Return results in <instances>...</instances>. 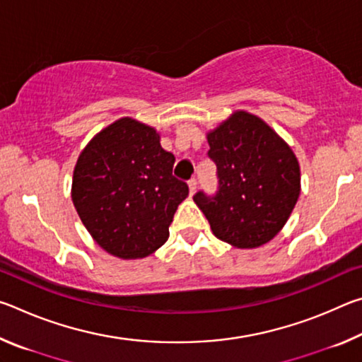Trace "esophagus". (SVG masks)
<instances>
[{
	"label": "esophagus",
	"instance_id": "34e87169",
	"mask_svg": "<svg viewBox=\"0 0 362 362\" xmlns=\"http://www.w3.org/2000/svg\"><path fill=\"white\" fill-rule=\"evenodd\" d=\"M196 185H198V180H196V179H194V177H193V179H189V180H188V188H189V194H193V193L196 192Z\"/></svg>",
	"mask_w": 362,
	"mask_h": 362
}]
</instances>
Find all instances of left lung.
I'll return each mask as SVG.
<instances>
[{
	"label": "left lung",
	"instance_id": "1",
	"mask_svg": "<svg viewBox=\"0 0 362 362\" xmlns=\"http://www.w3.org/2000/svg\"><path fill=\"white\" fill-rule=\"evenodd\" d=\"M217 166L216 194L198 192L194 203L218 240L259 247L278 235L300 194V168L291 146L265 121L236 112L207 134Z\"/></svg>",
	"mask_w": 362,
	"mask_h": 362
}]
</instances>
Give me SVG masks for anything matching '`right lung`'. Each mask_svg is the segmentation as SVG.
<instances>
[{"mask_svg":"<svg viewBox=\"0 0 362 362\" xmlns=\"http://www.w3.org/2000/svg\"><path fill=\"white\" fill-rule=\"evenodd\" d=\"M153 127L121 118L90 140L73 173L71 199L97 244L119 259H142L169 238L188 185Z\"/></svg>","mask_w":362,"mask_h":362,"instance_id":"right-lung-1","label":"right lung"}]
</instances>
